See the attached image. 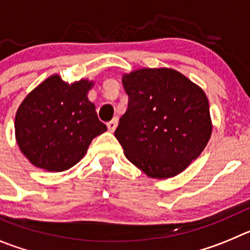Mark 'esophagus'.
<instances>
[{"label":"esophagus","mask_w":250,"mask_h":250,"mask_svg":"<svg viewBox=\"0 0 250 250\" xmlns=\"http://www.w3.org/2000/svg\"><path fill=\"white\" fill-rule=\"evenodd\" d=\"M116 126H118V119L116 118L112 119L111 121L107 123V129H109L110 132H114L115 129H116Z\"/></svg>","instance_id":"34e87169"}]
</instances>
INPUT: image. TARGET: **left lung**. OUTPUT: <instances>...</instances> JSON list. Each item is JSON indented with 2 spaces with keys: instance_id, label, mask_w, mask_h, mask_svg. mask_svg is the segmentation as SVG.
<instances>
[{
  "instance_id": "8db88e82",
  "label": "left lung",
  "mask_w": 250,
  "mask_h": 250,
  "mask_svg": "<svg viewBox=\"0 0 250 250\" xmlns=\"http://www.w3.org/2000/svg\"><path fill=\"white\" fill-rule=\"evenodd\" d=\"M123 85L129 103L115 138L127 160L150 178L182 173L210 139L205 92L173 68H140L124 75Z\"/></svg>"
}]
</instances>
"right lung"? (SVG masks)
Returning a JSON list of instances; mask_svg holds the SVG:
<instances>
[{
	"mask_svg": "<svg viewBox=\"0 0 250 250\" xmlns=\"http://www.w3.org/2000/svg\"><path fill=\"white\" fill-rule=\"evenodd\" d=\"M92 83H63L54 75L26 96L15 119L16 140L37 167L63 171L83 159L92 139L107 130L87 99Z\"/></svg>",
	"mask_w": 250,
	"mask_h": 250,
	"instance_id": "obj_1",
	"label": "right lung"
}]
</instances>
